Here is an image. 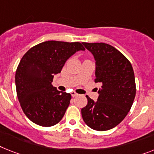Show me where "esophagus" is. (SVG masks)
Listing matches in <instances>:
<instances>
[{
    "label": "esophagus",
    "instance_id": "34e87169",
    "mask_svg": "<svg viewBox=\"0 0 154 154\" xmlns=\"http://www.w3.org/2000/svg\"><path fill=\"white\" fill-rule=\"evenodd\" d=\"M71 94H72V97H76V96H78V95H79L78 94H77V93L75 92V91H72V92L71 93Z\"/></svg>",
    "mask_w": 154,
    "mask_h": 154
}]
</instances>
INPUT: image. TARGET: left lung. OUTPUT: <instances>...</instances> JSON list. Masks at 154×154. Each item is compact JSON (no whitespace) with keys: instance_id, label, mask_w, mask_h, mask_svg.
<instances>
[{"instance_id":"1","label":"left lung","mask_w":154,"mask_h":154,"mask_svg":"<svg viewBox=\"0 0 154 154\" xmlns=\"http://www.w3.org/2000/svg\"><path fill=\"white\" fill-rule=\"evenodd\" d=\"M95 60V82L101 85L97 101L86 95L87 105L81 109L82 119L94 130L115 128L130 111L136 86L131 63L119 50L103 42H82Z\"/></svg>"}]
</instances>
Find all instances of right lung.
Returning a JSON list of instances; mask_svg holds the SVG:
<instances>
[{
    "label": "right lung",
    "instance_id": "right-lung-1",
    "mask_svg": "<svg viewBox=\"0 0 154 154\" xmlns=\"http://www.w3.org/2000/svg\"><path fill=\"white\" fill-rule=\"evenodd\" d=\"M85 50L82 43L47 41L30 49L22 57L16 72L17 97L24 114L33 123L51 127L59 123L72 95L52 85L69 57Z\"/></svg>",
    "mask_w": 154,
    "mask_h": 154
}]
</instances>
